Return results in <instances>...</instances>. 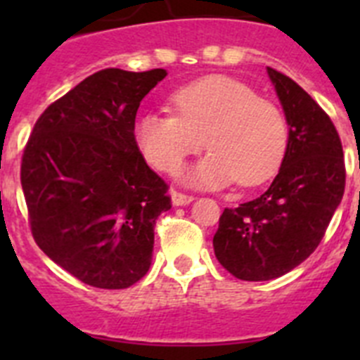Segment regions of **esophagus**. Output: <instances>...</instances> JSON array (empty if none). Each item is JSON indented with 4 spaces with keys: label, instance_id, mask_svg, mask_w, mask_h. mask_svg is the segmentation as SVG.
<instances>
[{
    "label": "esophagus",
    "instance_id": "1",
    "mask_svg": "<svg viewBox=\"0 0 360 360\" xmlns=\"http://www.w3.org/2000/svg\"><path fill=\"white\" fill-rule=\"evenodd\" d=\"M171 200H173L174 205H187V203H191L195 198L191 195H186V193H180V191L173 189L171 191Z\"/></svg>",
    "mask_w": 360,
    "mask_h": 360
}]
</instances>
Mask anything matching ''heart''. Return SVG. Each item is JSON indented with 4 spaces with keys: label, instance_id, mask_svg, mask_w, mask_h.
Instances as JSON below:
<instances>
[{
    "label": "heart",
    "instance_id": "obj_1",
    "mask_svg": "<svg viewBox=\"0 0 360 360\" xmlns=\"http://www.w3.org/2000/svg\"><path fill=\"white\" fill-rule=\"evenodd\" d=\"M173 115L142 113L133 139L158 171L174 173L191 155L211 153L187 173L198 186L254 187L278 173L288 146L287 120L272 101L238 79L205 75L169 97Z\"/></svg>",
    "mask_w": 360,
    "mask_h": 360
}]
</instances>
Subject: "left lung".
I'll use <instances>...</instances> for the list:
<instances>
[{"label":"left lung","instance_id":"obj_1","mask_svg":"<svg viewBox=\"0 0 360 360\" xmlns=\"http://www.w3.org/2000/svg\"><path fill=\"white\" fill-rule=\"evenodd\" d=\"M266 72L287 117V153L269 189L225 209L212 238L219 265L243 281H269L303 263L323 240L346 184L328 113L285 73Z\"/></svg>","mask_w":360,"mask_h":360}]
</instances>
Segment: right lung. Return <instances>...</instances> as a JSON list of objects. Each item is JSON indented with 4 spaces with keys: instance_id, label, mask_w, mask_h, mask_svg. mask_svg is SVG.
<instances>
[{
    "instance_id": "1",
    "label": "right lung",
    "mask_w": 360,
    "mask_h": 360,
    "mask_svg": "<svg viewBox=\"0 0 360 360\" xmlns=\"http://www.w3.org/2000/svg\"><path fill=\"white\" fill-rule=\"evenodd\" d=\"M162 68L94 73L41 113L21 158L32 236L79 281L128 288L151 265L167 184L133 139L141 101Z\"/></svg>"
}]
</instances>
